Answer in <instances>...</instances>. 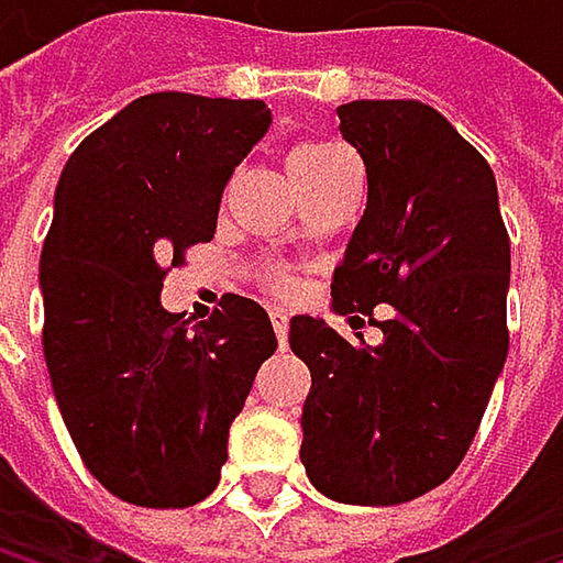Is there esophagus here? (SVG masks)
<instances>
[{"mask_svg": "<svg viewBox=\"0 0 563 563\" xmlns=\"http://www.w3.org/2000/svg\"><path fill=\"white\" fill-rule=\"evenodd\" d=\"M271 322H274V332H277V342L280 349H286V335H289V316L283 309H274L271 312Z\"/></svg>", "mask_w": 563, "mask_h": 563, "instance_id": "esophagus-1", "label": "esophagus"}]
</instances>
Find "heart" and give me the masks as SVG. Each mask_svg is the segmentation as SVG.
I'll list each match as a JSON object with an SVG mask.
<instances>
[{"mask_svg":"<svg viewBox=\"0 0 563 563\" xmlns=\"http://www.w3.org/2000/svg\"><path fill=\"white\" fill-rule=\"evenodd\" d=\"M342 159H352V153L335 146V143H302V146H296L289 153L286 169H289V178L296 181V188H302L306 181L319 178L322 172H329ZM264 286L271 292H277V296H289L296 289V280L286 271H280V267H267L264 271Z\"/></svg>","mask_w":563,"mask_h":563,"instance_id":"heart-1","label":"heart"}]
</instances>
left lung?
<instances>
[{"instance_id":"1","label":"left lung","mask_w":563,"mask_h":563,"mask_svg":"<svg viewBox=\"0 0 563 563\" xmlns=\"http://www.w3.org/2000/svg\"><path fill=\"white\" fill-rule=\"evenodd\" d=\"M335 113L368 205L332 299L368 316L382 342L289 319V349L312 375L299 460L335 503L397 506L453 476L506 365L508 231L489 163L433 107L352 100Z\"/></svg>"}]
</instances>
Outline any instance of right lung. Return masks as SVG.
Wrapping results in <instances>:
<instances>
[{"mask_svg": "<svg viewBox=\"0 0 563 563\" xmlns=\"http://www.w3.org/2000/svg\"><path fill=\"white\" fill-rule=\"evenodd\" d=\"M267 126L264 100L146 93L60 172L42 247L45 362L84 466L130 506L214 493L228 430L277 352L247 296L224 292L201 322L159 302L169 267L214 238L224 185Z\"/></svg>", "mask_w": 563, "mask_h": 563, "instance_id": "right-lung-1", "label": "right lung"}]
</instances>
